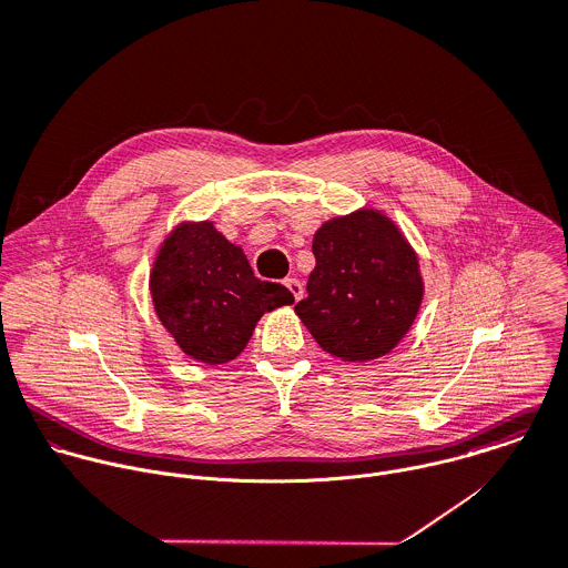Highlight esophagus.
Instances as JSON below:
<instances>
[{"mask_svg": "<svg viewBox=\"0 0 568 568\" xmlns=\"http://www.w3.org/2000/svg\"><path fill=\"white\" fill-rule=\"evenodd\" d=\"M285 287L292 292L294 301L303 298V283L298 278H285Z\"/></svg>", "mask_w": 568, "mask_h": 568, "instance_id": "obj_1", "label": "esophagus"}]
</instances>
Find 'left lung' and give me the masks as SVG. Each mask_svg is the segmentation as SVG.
Here are the masks:
<instances>
[{
    "label": "left lung",
    "mask_w": 568,
    "mask_h": 568,
    "mask_svg": "<svg viewBox=\"0 0 568 568\" xmlns=\"http://www.w3.org/2000/svg\"><path fill=\"white\" fill-rule=\"evenodd\" d=\"M316 267L296 314L334 358L389 354L414 325L425 285L414 247L378 210L325 221L312 243Z\"/></svg>",
    "instance_id": "obj_1"
}]
</instances>
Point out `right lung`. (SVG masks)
Returning a JSON list of instances; mask_svg holds the SVG:
<instances>
[{
    "mask_svg": "<svg viewBox=\"0 0 568 568\" xmlns=\"http://www.w3.org/2000/svg\"><path fill=\"white\" fill-rule=\"evenodd\" d=\"M150 294L183 354L207 365L234 361L265 312L294 303L281 283L256 278L243 250L210 221L170 232L150 272Z\"/></svg>",
    "mask_w": 568,
    "mask_h": 568,
    "instance_id": "add662e5",
    "label": "right lung"
}]
</instances>
